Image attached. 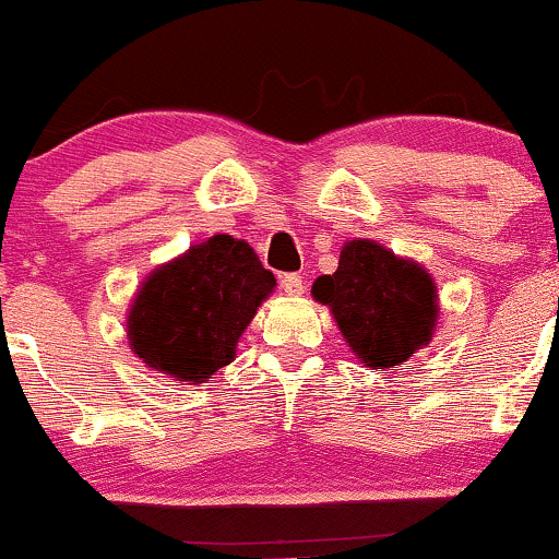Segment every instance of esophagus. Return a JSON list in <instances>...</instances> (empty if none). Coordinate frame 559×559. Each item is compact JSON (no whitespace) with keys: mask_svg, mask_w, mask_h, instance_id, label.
<instances>
[{"mask_svg":"<svg viewBox=\"0 0 559 559\" xmlns=\"http://www.w3.org/2000/svg\"><path fill=\"white\" fill-rule=\"evenodd\" d=\"M281 292L288 294V297H299V294H305V281H301V275L299 273L281 275Z\"/></svg>","mask_w":559,"mask_h":559,"instance_id":"1","label":"esophagus"}]
</instances>
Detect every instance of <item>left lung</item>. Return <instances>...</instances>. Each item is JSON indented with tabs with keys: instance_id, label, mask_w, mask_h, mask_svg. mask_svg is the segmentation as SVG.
<instances>
[{
	"instance_id": "left-lung-1",
	"label": "left lung",
	"mask_w": 559,
	"mask_h": 559,
	"mask_svg": "<svg viewBox=\"0 0 559 559\" xmlns=\"http://www.w3.org/2000/svg\"><path fill=\"white\" fill-rule=\"evenodd\" d=\"M312 297L331 307L348 348L372 369L401 365L427 346L440 312L432 275L369 239L346 241L338 271L320 275Z\"/></svg>"
}]
</instances>
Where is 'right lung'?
<instances>
[{
    "label": "right lung",
    "instance_id": "right-lung-1",
    "mask_svg": "<svg viewBox=\"0 0 559 559\" xmlns=\"http://www.w3.org/2000/svg\"><path fill=\"white\" fill-rule=\"evenodd\" d=\"M275 278L245 239L215 234L145 278L127 338L147 367L198 385L237 354Z\"/></svg>",
    "mask_w": 559,
    "mask_h": 559
}]
</instances>
